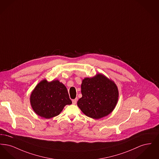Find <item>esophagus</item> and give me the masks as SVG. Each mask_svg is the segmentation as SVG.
I'll return each instance as SVG.
<instances>
[{
	"mask_svg": "<svg viewBox=\"0 0 159 159\" xmlns=\"http://www.w3.org/2000/svg\"><path fill=\"white\" fill-rule=\"evenodd\" d=\"M77 99H73L72 100V102H73V104H76L77 103Z\"/></svg>",
	"mask_w": 159,
	"mask_h": 159,
	"instance_id": "34e87169",
	"label": "esophagus"
}]
</instances>
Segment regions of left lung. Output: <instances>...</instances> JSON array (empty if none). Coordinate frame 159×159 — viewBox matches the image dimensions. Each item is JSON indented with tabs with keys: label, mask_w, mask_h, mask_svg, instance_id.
Instances as JSON below:
<instances>
[{
	"label": "left lung",
	"mask_w": 159,
	"mask_h": 159,
	"mask_svg": "<svg viewBox=\"0 0 159 159\" xmlns=\"http://www.w3.org/2000/svg\"><path fill=\"white\" fill-rule=\"evenodd\" d=\"M81 89L82 97L78 100L77 106L83 113L92 119H98L108 115L117 104V87L102 75L85 78Z\"/></svg>",
	"instance_id": "8db88e82"
}]
</instances>
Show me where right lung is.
Returning <instances> with one entry per match:
<instances>
[{"mask_svg": "<svg viewBox=\"0 0 159 159\" xmlns=\"http://www.w3.org/2000/svg\"><path fill=\"white\" fill-rule=\"evenodd\" d=\"M34 111L42 117L50 119L58 116L64 106L72 103L66 87L58 80L41 81L30 96Z\"/></svg>", "mask_w": 159, "mask_h": 159, "instance_id": "1", "label": "right lung"}]
</instances>
